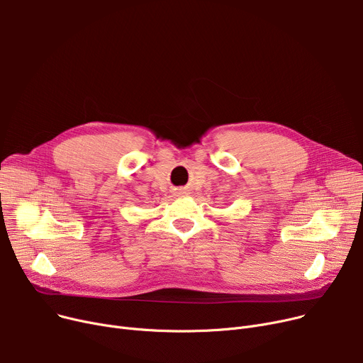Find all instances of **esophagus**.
<instances>
[{"instance_id":"obj_1","label":"esophagus","mask_w":363,"mask_h":363,"mask_svg":"<svg viewBox=\"0 0 363 363\" xmlns=\"http://www.w3.org/2000/svg\"><path fill=\"white\" fill-rule=\"evenodd\" d=\"M178 194H185L184 189H179V191H178Z\"/></svg>"}]
</instances>
